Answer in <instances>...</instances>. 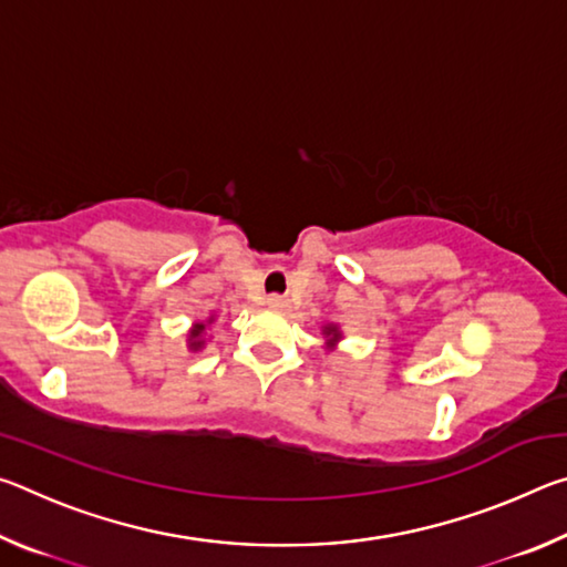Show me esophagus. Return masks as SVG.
Here are the masks:
<instances>
[{
  "mask_svg": "<svg viewBox=\"0 0 567 567\" xmlns=\"http://www.w3.org/2000/svg\"><path fill=\"white\" fill-rule=\"evenodd\" d=\"M267 305L275 307V310H285V307H287V297H282V295H270V297H267Z\"/></svg>",
  "mask_w": 567,
  "mask_h": 567,
  "instance_id": "34e87169",
  "label": "esophagus"
}]
</instances>
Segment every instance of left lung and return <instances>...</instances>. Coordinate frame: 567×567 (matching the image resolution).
<instances>
[{"label": "left lung", "mask_w": 567, "mask_h": 567, "mask_svg": "<svg viewBox=\"0 0 567 567\" xmlns=\"http://www.w3.org/2000/svg\"><path fill=\"white\" fill-rule=\"evenodd\" d=\"M322 334H324V338H328V348H330V350H332L334 344H338V342H340V338H342L340 330H338V324H324Z\"/></svg>", "instance_id": "1"}]
</instances>
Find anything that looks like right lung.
I'll use <instances>...</instances> for the list:
<instances>
[{"label": "right lung", "instance_id": "1", "mask_svg": "<svg viewBox=\"0 0 567 567\" xmlns=\"http://www.w3.org/2000/svg\"><path fill=\"white\" fill-rule=\"evenodd\" d=\"M215 318H209L207 322H213ZM205 322H197L195 328H192V332H189V350H199L205 344V340H203V334H205Z\"/></svg>", "mask_w": 567, "mask_h": 567}]
</instances>
